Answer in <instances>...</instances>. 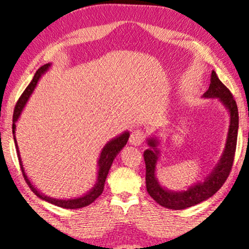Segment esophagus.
I'll use <instances>...</instances> for the list:
<instances>
[{
  "label": "esophagus",
  "mask_w": 249,
  "mask_h": 249,
  "mask_svg": "<svg viewBox=\"0 0 249 249\" xmlns=\"http://www.w3.org/2000/svg\"><path fill=\"white\" fill-rule=\"evenodd\" d=\"M144 140V132L142 130H134L131 133L130 142L133 146H140Z\"/></svg>",
  "instance_id": "34e87169"
}]
</instances>
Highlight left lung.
I'll return each instance as SVG.
<instances>
[{"instance_id":"left-lung-1","label":"left lung","mask_w":249,"mask_h":249,"mask_svg":"<svg viewBox=\"0 0 249 249\" xmlns=\"http://www.w3.org/2000/svg\"><path fill=\"white\" fill-rule=\"evenodd\" d=\"M206 97H217L230 111V127L226 140L225 150L216 168L213 169L212 175L203 182L191 186L187 191L184 192H171L166 191L159 184L155 178L156 162L159 159V150H157V141L154 139L148 140L150 148L144 150L143 159L146 163V187L147 192L157 203L165 208L180 210L186 209L188 207L202 202L209 199L217 191L223 186L234 161L235 148H237L238 127H239V115L238 107L233 99V95L230 89L222 83L217 77L216 72H212L210 78V86L204 94Z\"/></svg>"}]
</instances>
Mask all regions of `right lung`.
<instances>
[{"label":"right lung","mask_w":249,"mask_h":249,"mask_svg":"<svg viewBox=\"0 0 249 249\" xmlns=\"http://www.w3.org/2000/svg\"><path fill=\"white\" fill-rule=\"evenodd\" d=\"M50 67V64H45L43 67H41L40 69H37V71L34 74L33 80L31 81L30 85L26 87V89L24 90L23 94H21L19 100H18L17 103H16L15 110H14V117H12V133L15 134V130H16V122L17 119L19 118V116L21 114V110L24 109L25 105H26L28 97H30L31 94H32L34 87L36 86L37 80L40 79V77L45 72L48 70ZM128 137H130V133L128 132H125L122 135H119L118 138H115L114 140H111L110 142H108L105 146V148L102 149L101 155H100V160H99V176H97V181L95 187L93 188L89 193H87L84 196L78 197V199H70V200H58V199H53V197H48L46 195L41 194L39 191L36 190V187L31 184L30 179L27 178L26 174H25L23 164H21V160H20V155H19V150H18V146H17V141H16V138L14 137L15 139V144L16 148H17V155L18 159H19V165L21 169V172H23V177L25 179V181L27 182V185L30 186L31 190L36 196H39L40 199L47 201V202L55 204L57 207H62V208L65 209H79L83 208V207H86L88 204H90L94 201L96 200V197H99L100 195L102 194L103 188H105V182L107 179V176H108L109 169L111 166L112 162H114L115 157L117 154L121 152L122 148L125 146L128 140Z\"/></svg>","instance_id":"obj_1"}]
</instances>
